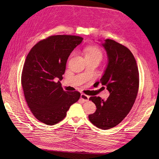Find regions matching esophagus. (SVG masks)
<instances>
[{"mask_svg":"<svg viewBox=\"0 0 159 159\" xmlns=\"http://www.w3.org/2000/svg\"><path fill=\"white\" fill-rule=\"evenodd\" d=\"M80 99H82L84 102H87L89 100V96H88L84 93H82L80 95Z\"/></svg>","mask_w":159,"mask_h":159,"instance_id":"34e87169","label":"esophagus"}]
</instances>
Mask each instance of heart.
Here are the masks:
<instances>
[{
	"label": "heart",
	"mask_w": 159,
	"mask_h": 159,
	"mask_svg": "<svg viewBox=\"0 0 159 159\" xmlns=\"http://www.w3.org/2000/svg\"><path fill=\"white\" fill-rule=\"evenodd\" d=\"M86 57L97 58L101 61L102 58V52L101 49L97 47L90 46L86 50Z\"/></svg>",
	"instance_id": "heart-1"
}]
</instances>
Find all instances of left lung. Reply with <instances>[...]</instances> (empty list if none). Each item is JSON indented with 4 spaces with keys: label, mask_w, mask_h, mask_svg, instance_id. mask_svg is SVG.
<instances>
[{
    "label": "left lung",
    "mask_w": 159,
    "mask_h": 159,
    "mask_svg": "<svg viewBox=\"0 0 159 159\" xmlns=\"http://www.w3.org/2000/svg\"><path fill=\"white\" fill-rule=\"evenodd\" d=\"M102 45L108 61L98 83L110 94L106 100L96 96L89 98L97 110L88 118L96 127L108 129L117 126L131 110L138 93L139 73L135 58L128 48L111 39H106Z\"/></svg>",
    "instance_id": "1"
}]
</instances>
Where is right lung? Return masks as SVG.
Instances as JSON below:
<instances>
[{
  "label": "right lung",
  "instance_id": "right-lung-1",
  "mask_svg": "<svg viewBox=\"0 0 159 159\" xmlns=\"http://www.w3.org/2000/svg\"><path fill=\"white\" fill-rule=\"evenodd\" d=\"M82 40L75 35L50 36L39 41L26 57L21 77L24 94L31 113L43 123L54 125L63 120L80 97L77 91H64L60 81L70 53Z\"/></svg>",
  "mask_w": 159,
  "mask_h": 159
}]
</instances>
